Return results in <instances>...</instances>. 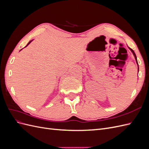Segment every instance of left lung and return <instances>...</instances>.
Segmentation results:
<instances>
[{"label":"left lung","instance_id":"1","mask_svg":"<svg viewBox=\"0 0 149 149\" xmlns=\"http://www.w3.org/2000/svg\"><path fill=\"white\" fill-rule=\"evenodd\" d=\"M129 48L130 49V51H131L132 52V53H133V55H134V57H135V59H136V63H137V65H138V63H137V57H136V53H134V50L132 49H131V48H130L129 47ZM138 72H139V65H138Z\"/></svg>","mask_w":149,"mask_h":149}]
</instances>
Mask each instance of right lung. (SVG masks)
<instances>
[{"mask_svg": "<svg viewBox=\"0 0 149 149\" xmlns=\"http://www.w3.org/2000/svg\"><path fill=\"white\" fill-rule=\"evenodd\" d=\"M31 41H33V40H31V41H30V42H29L28 43V44H27V45H26V47H27V46L29 45V44H30V43L31 42Z\"/></svg>", "mask_w": 149, "mask_h": 149, "instance_id": "obj_1", "label": "right lung"}]
</instances>
